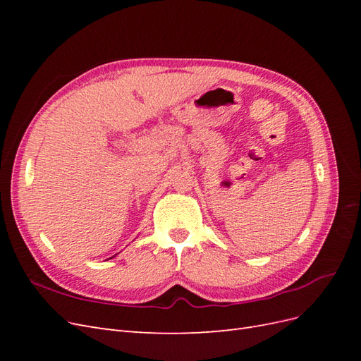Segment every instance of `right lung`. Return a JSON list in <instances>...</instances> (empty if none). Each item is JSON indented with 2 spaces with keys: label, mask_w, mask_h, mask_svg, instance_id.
<instances>
[{
  "label": "right lung",
  "mask_w": 361,
  "mask_h": 361,
  "mask_svg": "<svg viewBox=\"0 0 361 361\" xmlns=\"http://www.w3.org/2000/svg\"><path fill=\"white\" fill-rule=\"evenodd\" d=\"M113 257H114V256H113ZM113 257H110V259H113Z\"/></svg>",
  "instance_id": "right-lung-1"
}]
</instances>
